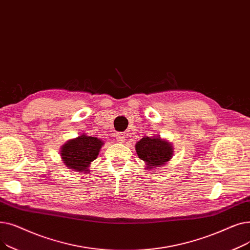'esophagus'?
Returning <instances> with one entry per match:
<instances>
[{
	"instance_id": "esophagus-1",
	"label": "esophagus",
	"mask_w": 250,
	"mask_h": 250,
	"mask_svg": "<svg viewBox=\"0 0 250 250\" xmlns=\"http://www.w3.org/2000/svg\"><path fill=\"white\" fill-rule=\"evenodd\" d=\"M116 139H117L118 142H124L126 140V135L124 133H122V132L117 133L116 134Z\"/></svg>"
}]
</instances>
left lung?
<instances>
[{
	"mask_svg": "<svg viewBox=\"0 0 250 250\" xmlns=\"http://www.w3.org/2000/svg\"><path fill=\"white\" fill-rule=\"evenodd\" d=\"M135 150L140 160L146 165V169L162 167L173 157V146L159 136H145L136 142Z\"/></svg>",
	"mask_w": 250,
	"mask_h": 250,
	"instance_id": "obj_1",
	"label": "left lung"
}]
</instances>
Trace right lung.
<instances>
[{
	"instance_id": "right-lung-1",
	"label": "right lung",
	"mask_w": 250,
	"mask_h": 250,
	"mask_svg": "<svg viewBox=\"0 0 250 250\" xmlns=\"http://www.w3.org/2000/svg\"><path fill=\"white\" fill-rule=\"evenodd\" d=\"M104 145L97 137L81 134L68 140L61 147V158L68 169L77 172H87L91 162L96 160Z\"/></svg>"
}]
</instances>
